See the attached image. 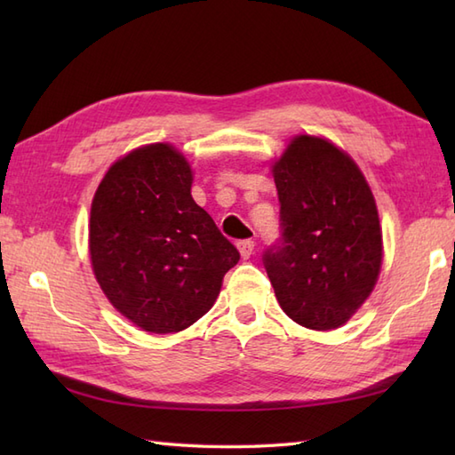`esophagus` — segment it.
<instances>
[{
	"label": "esophagus",
	"mask_w": 455,
	"mask_h": 455,
	"mask_svg": "<svg viewBox=\"0 0 455 455\" xmlns=\"http://www.w3.org/2000/svg\"><path fill=\"white\" fill-rule=\"evenodd\" d=\"M238 246V252H240V256H243L244 259H248L250 256L254 254V240H240V243L236 244Z\"/></svg>",
	"instance_id": "1"
}]
</instances>
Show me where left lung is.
Instances as JSON below:
<instances>
[{"instance_id":"obj_1","label":"left lung","mask_w":455,"mask_h":455,"mask_svg":"<svg viewBox=\"0 0 455 455\" xmlns=\"http://www.w3.org/2000/svg\"><path fill=\"white\" fill-rule=\"evenodd\" d=\"M282 236L264 267L283 313L311 331L342 326L373 291L383 240L373 193L332 142L299 134L274 164Z\"/></svg>"}]
</instances>
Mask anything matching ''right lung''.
<instances>
[{"mask_svg":"<svg viewBox=\"0 0 455 455\" xmlns=\"http://www.w3.org/2000/svg\"><path fill=\"white\" fill-rule=\"evenodd\" d=\"M191 181L183 154L156 142L115 162L93 196L95 279L109 303L147 332H180L199 321L240 259L193 201Z\"/></svg>","mask_w":455,"mask_h":455,"instance_id":"obj_1","label":"right lung"}]
</instances>
